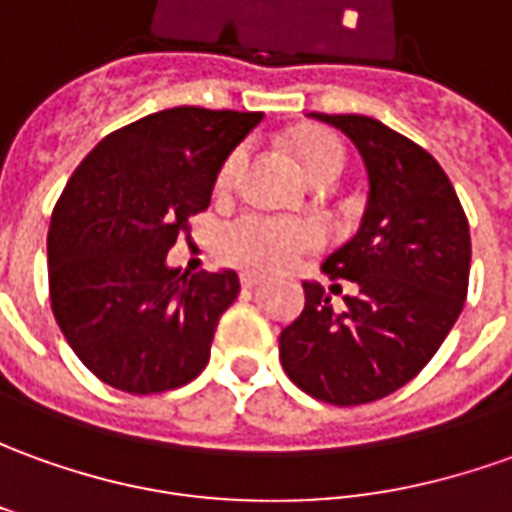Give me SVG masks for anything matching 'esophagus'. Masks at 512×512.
Masks as SVG:
<instances>
[{"instance_id": "obj_1", "label": "esophagus", "mask_w": 512, "mask_h": 512, "mask_svg": "<svg viewBox=\"0 0 512 512\" xmlns=\"http://www.w3.org/2000/svg\"><path fill=\"white\" fill-rule=\"evenodd\" d=\"M239 281H242V287H245V290H253V287H259V284H262V276H256V273H242Z\"/></svg>"}]
</instances>
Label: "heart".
<instances>
[{"instance_id": "heart-1", "label": "heart", "mask_w": 512, "mask_h": 512, "mask_svg": "<svg viewBox=\"0 0 512 512\" xmlns=\"http://www.w3.org/2000/svg\"><path fill=\"white\" fill-rule=\"evenodd\" d=\"M295 155L312 181H334L345 169V147L331 133L301 136L295 142ZM242 164H245V147H234L217 169V189H231ZM320 242H323V231L312 220L273 217L256 211L239 214L217 231V253L222 262L242 270H259V273L287 270Z\"/></svg>"}]
</instances>
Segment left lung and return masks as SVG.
Masks as SVG:
<instances>
[{
  "label": "left lung",
  "instance_id": "1",
  "mask_svg": "<svg viewBox=\"0 0 512 512\" xmlns=\"http://www.w3.org/2000/svg\"><path fill=\"white\" fill-rule=\"evenodd\" d=\"M312 116L343 130L368 169L357 236L323 262L331 281H354L357 292L334 312L329 292L306 281L278 357L303 393L357 407L396 393L438 354L468 295L471 234L449 175L421 144L370 116Z\"/></svg>",
  "mask_w": 512,
  "mask_h": 512
}]
</instances>
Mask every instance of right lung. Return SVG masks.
Masks as SVG:
<instances>
[{
    "label": "right lung",
    "instance_id": "1",
    "mask_svg": "<svg viewBox=\"0 0 512 512\" xmlns=\"http://www.w3.org/2000/svg\"><path fill=\"white\" fill-rule=\"evenodd\" d=\"M262 116L158 111L105 136L74 169L49 222V301L66 343L105 384L167 393L209 365L239 276H189L167 267V253L209 209L222 158Z\"/></svg>",
    "mask_w": 512,
    "mask_h": 512
}]
</instances>
